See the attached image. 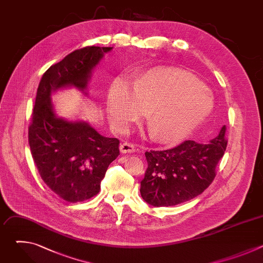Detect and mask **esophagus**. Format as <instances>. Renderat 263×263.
<instances>
[{
  "mask_svg": "<svg viewBox=\"0 0 263 263\" xmlns=\"http://www.w3.org/2000/svg\"><path fill=\"white\" fill-rule=\"evenodd\" d=\"M120 149H121V152L123 154L133 153V152H135V145L133 143H130V142H124V143L121 144Z\"/></svg>",
  "mask_w": 263,
  "mask_h": 263,
  "instance_id": "obj_1",
  "label": "esophagus"
}]
</instances>
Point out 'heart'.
Masks as SVG:
<instances>
[{
    "instance_id": "1",
    "label": "heart",
    "mask_w": 263,
    "mask_h": 263,
    "mask_svg": "<svg viewBox=\"0 0 263 263\" xmlns=\"http://www.w3.org/2000/svg\"><path fill=\"white\" fill-rule=\"evenodd\" d=\"M111 123L121 131L147 111L154 141L171 143L189 136L211 112V92L193 74L178 68L156 67L141 73L131 85L117 78L107 91Z\"/></svg>"
}]
</instances>
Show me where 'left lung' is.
Returning a JSON list of instances; mask_svg holds the SVG:
<instances>
[{
  "instance_id": "1",
  "label": "left lung",
  "mask_w": 263,
  "mask_h": 263,
  "mask_svg": "<svg viewBox=\"0 0 263 263\" xmlns=\"http://www.w3.org/2000/svg\"><path fill=\"white\" fill-rule=\"evenodd\" d=\"M226 130L223 126L207 144L187 139L171 148L146 151L142 199L155 207H167L201 195L214 180L216 165L226 151Z\"/></svg>"
}]
</instances>
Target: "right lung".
<instances>
[{
    "label": "right lung",
    "instance_id": "obj_1",
    "mask_svg": "<svg viewBox=\"0 0 263 263\" xmlns=\"http://www.w3.org/2000/svg\"><path fill=\"white\" fill-rule=\"evenodd\" d=\"M111 49L92 46L71 52L45 71L37 88L28 132L31 154L47 186L68 203L99 194L109 164L120 155V140L102 136L86 123L57 118L50 96L66 85L85 89L90 70Z\"/></svg>",
    "mask_w": 263,
    "mask_h": 263
}]
</instances>
